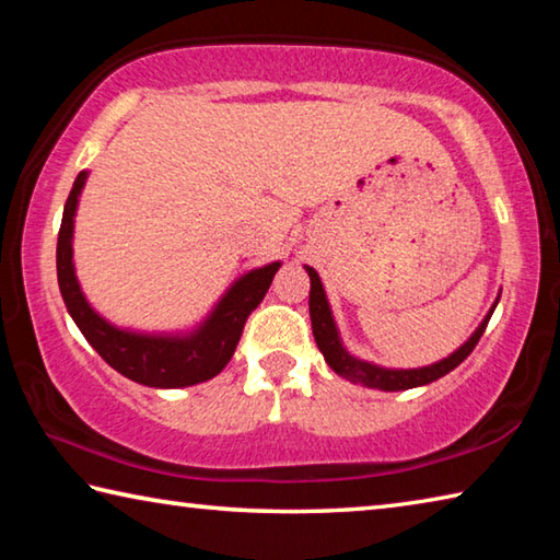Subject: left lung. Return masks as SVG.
Here are the masks:
<instances>
[{"instance_id": "8db88e82", "label": "left lung", "mask_w": 560, "mask_h": 560, "mask_svg": "<svg viewBox=\"0 0 560 560\" xmlns=\"http://www.w3.org/2000/svg\"><path fill=\"white\" fill-rule=\"evenodd\" d=\"M308 277H311V293H308V311H311V328H314V338H316V346L320 353H324L326 363L334 368L338 375L348 377L350 383H358V385H365V387H373V390H410V387H420V385H428L432 381H440L442 375H447L450 371H454L464 358H467L474 346L479 343L481 334H485V328L489 324L491 314H494L497 303L491 306L489 316L481 320V326L474 330L471 338L464 343L459 350H454L450 358L440 360V363L428 365V368H415V371H387V368H377L365 363V360H358L353 355L346 353V348L340 346V338H338V330L334 324V316H330V308H328V301H326V293H324V283H320L318 273L306 267Z\"/></svg>"}]
</instances>
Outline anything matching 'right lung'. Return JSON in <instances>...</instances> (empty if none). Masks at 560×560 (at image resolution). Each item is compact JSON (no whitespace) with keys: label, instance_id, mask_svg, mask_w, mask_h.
I'll list each match as a JSON object with an SVG mask.
<instances>
[{"label":"right lung","instance_id":"obj_1","mask_svg":"<svg viewBox=\"0 0 560 560\" xmlns=\"http://www.w3.org/2000/svg\"><path fill=\"white\" fill-rule=\"evenodd\" d=\"M89 173H79L63 207V220L56 244V273L66 308H69L75 326L83 338L96 348V353L120 375L130 377L148 387H187L214 377L230 363L234 348L240 343L246 318L259 306L261 299L273 281V273L281 264L254 269L242 277L226 291V296L214 308V314L205 320L200 330L185 338L163 336H138L128 330H118L106 324L96 311L83 299L73 273V214L79 205V195Z\"/></svg>","mask_w":560,"mask_h":560}]
</instances>
